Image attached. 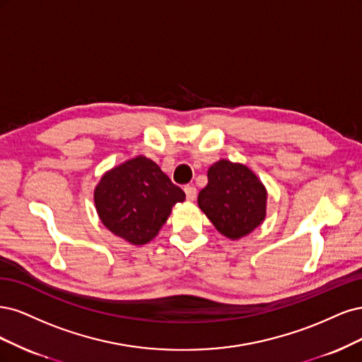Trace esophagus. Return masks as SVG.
Returning <instances> with one entry per match:
<instances>
[{
  "label": "esophagus",
  "mask_w": 362,
  "mask_h": 362,
  "mask_svg": "<svg viewBox=\"0 0 362 362\" xmlns=\"http://www.w3.org/2000/svg\"><path fill=\"white\" fill-rule=\"evenodd\" d=\"M185 194H186V198H188L189 202H194L195 200V197H197V188L195 186H192V185H188V186H185Z\"/></svg>",
  "instance_id": "obj_1"
}]
</instances>
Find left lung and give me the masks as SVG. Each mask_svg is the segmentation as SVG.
Segmentation results:
<instances>
[{
    "mask_svg": "<svg viewBox=\"0 0 362 362\" xmlns=\"http://www.w3.org/2000/svg\"><path fill=\"white\" fill-rule=\"evenodd\" d=\"M207 179L197 202L221 235L238 240L263 223L267 191L247 165L219 159L207 170Z\"/></svg>",
    "mask_w": 362,
    "mask_h": 362,
    "instance_id": "8db88e82",
    "label": "left lung"
}]
</instances>
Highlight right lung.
Here are the masks:
<instances>
[{"label":"right lung","mask_w":362,"mask_h":362,"mask_svg":"<svg viewBox=\"0 0 362 362\" xmlns=\"http://www.w3.org/2000/svg\"><path fill=\"white\" fill-rule=\"evenodd\" d=\"M183 202L185 192L143 155L108 170L95 188L102 224L132 245H146L158 236L173 206Z\"/></svg>","instance_id":"right-lung-1"}]
</instances>
